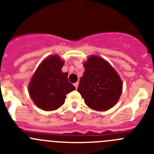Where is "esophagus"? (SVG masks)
I'll list each match as a JSON object with an SVG mask.
<instances>
[{
    "mask_svg": "<svg viewBox=\"0 0 154 154\" xmlns=\"http://www.w3.org/2000/svg\"><path fill=\"white\" fill-rule=\"evenodd\" d=\"M78 85H79V83L78 82H77V83H75V84H74V86H75L76 89H77V87H78Z\"/></svg>",
    "mask_w": 154,
    "mask_h": 154,
    "instance_id": "34e87169",
    "label": "esophagus"
}]
</instances>
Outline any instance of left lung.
Segmentation results:
<instances>
[{
  "label": "left lung",
  "mask_w": 154,
  "mask_h": 154,
  "mask_svg": "<svg viewBox=\"0 0 154 154\" xmlns=\"http://www.w3.org/2000/svg\"><path fill=\"white\" fill-rule=\"evenodd\" d=\"M77 91L91 109L103 111L116 104L122 92V81L113 67L103 58L91 56Z\"/></svg>",
  "instance_id": "8db88e82"
}]
</instances>
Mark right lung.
<instances>
[{"instance_id":"add662e5","label":"right lung","mask_w":154,"mask_h":154,"mask_svg":"<svg viewBox=\"0 0 154 154\" xmlns=\"http://www.w3.org/2000/svg\"><path fill=\"white\" fill-rule=\"evenodd\" d=\"M64 62L57 55L47 57L40 64L28 86L34 103L44 110H57L64 103L66 95L75 90L67 73H62Z\"/></svg>"}]
</instances>
